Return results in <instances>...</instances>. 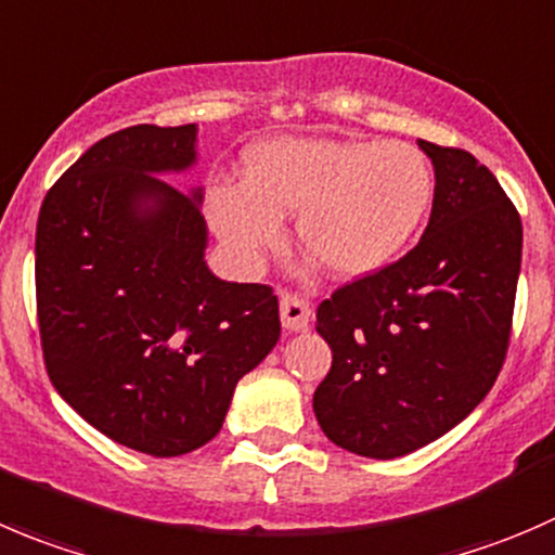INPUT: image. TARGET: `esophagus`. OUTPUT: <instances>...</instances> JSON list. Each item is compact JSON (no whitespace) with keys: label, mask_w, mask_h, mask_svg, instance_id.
Wrapping results in <instances>:
<instances>
[{"label":"esophagus","mask_w":555,"mask_h":555,"mask_svg":"<svg viewBox=\"0 0 555 555\" xmlns=\"http://www.w3.org/2000/svg\"><path fill=\"white\" fill-rule=\"evenodd\" d=\"M279 314H282L284 331H306L311 322V306L309 300L300 298V295H282L279 300Z\"/></svg>","instance_id":"obj_1"}]
</instances>
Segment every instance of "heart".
I'll return each mask as SVG.
<instances>
[{"label": "heart", "mask_w": 555, "mask_h": 555, "mask_svg": "<svg viewBox=\"0 0 555 555\" xmlns=\"http://www.w3.org/2000/svg\"><path fill=\"white\" fill-rule=\"evenodd\" d=\"M434 173L409 143L371 138H273L246 154L244 181L208 192L219 238L244 262L276 249L298 214L300 246L336 279L374 276L421 233Z\"/></svg>", "instance_id": "1"}]
</instances>
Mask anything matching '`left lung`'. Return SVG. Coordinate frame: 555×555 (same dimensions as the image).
<instances>
[{
  "label": "left lung",
  "mask_w": 555,
  "mask_h": 555,
  "mask_svg": "<svg viewBox=\"0 0 555 555\" xmlns=\"http://www.w3.org/2000/svg\"><path fill=\"white\" fill-rule=\"evenodd\" d=\"M417 146L437 179L421 244L317 309L333 352L317 423L363 459L409 455L459 426L496 382L513 325L518 211L469 152Z\"/></svg>",
  "instance_id": "left-lung-1"
}]
</instances>
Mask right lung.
<instances>
[{
	"instance_id": "1",
	"label": "right lung",
	"mask_w": 555,
	"mask_h": 555,
	"mask_svg": "<svg viewBox=\"0 0 555 555\" xmlns=\"http://www.w3.org/2000/svg\"><path fill=\"white\" fill-rule=\"evenodd\" d=\"M195 165L197 124L118 129L51 186L37 219L48 376L89 426L154 459L211 442L282 331L271 287L208 268L203 186L163 179Z\"/></svg>"
}]
</instances>
